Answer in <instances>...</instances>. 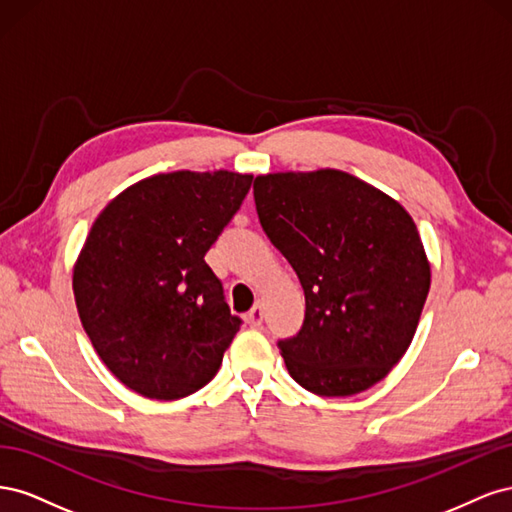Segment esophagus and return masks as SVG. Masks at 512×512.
Wrapping results in <instances>:
<instances>
[{"label": "esophagus", "mask_w": 512, "mask_h": 512, "mask_svg": "<svg viewBox=\"0 0 512 512\" xmlns=\"http://www.w3.org/2000/svg\"><path fill=\"white\" fill-rule=\"evenodd\" d=\"M247 322L254 324V327H258V324L262 322V303H256V305L250 309V314H247Z\"/></svg>", "instance_id": "34e87169"}]
</instances>
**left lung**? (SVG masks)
<instances>
[{
    "label": "left lung",
    "mask_w": 512,
    "mask_h": 512,
    "mask_svg": "<svg viewBox=\"0 0 512 512\" xmlns=\"http://www.w3.org/2000/svg\"><path fill=\"white\" fill-rule=\"evenodd\" d=\"M254 200L305 292L301 331L277 344L288 374L320 397L380 382L410 348L431 286L410 213L335 168L260 175Z\"/></svg>",
    "instance_id": "obj_1"
}]
</instances>
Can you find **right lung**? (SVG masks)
<instances>
[{"label": "right lung", "mask_w": 512, "mask_h": 512, "mask_svg": "<svg viewBox=\"0 0 512 512\" xmlns=\"http://www.w3.org/2000/svg\"><path fill=\"white\" fill-rule=\"evenodd\" d=\"M252 175H153L123 190L91 226L74 262L83 329L113 376L149 399L203 389L241 320L205 262L250 192Z\"/></svg>", "instance_id": "1"}]
</instances>
